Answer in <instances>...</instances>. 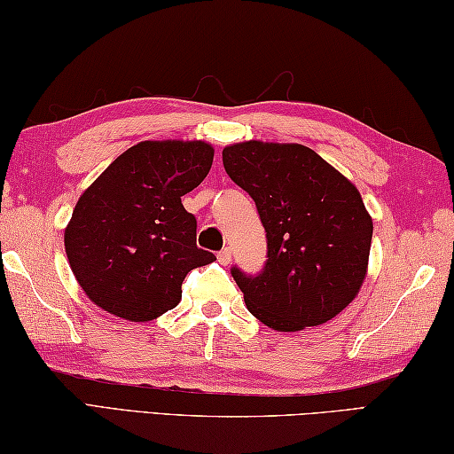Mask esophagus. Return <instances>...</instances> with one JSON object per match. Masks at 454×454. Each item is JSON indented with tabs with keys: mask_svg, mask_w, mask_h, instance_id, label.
<instances>
[{
	"mask_svg": "<svg viewBox=\"0 0 454 454\" xmlns=\"http://www.w3.org/2000/svg\"><path fill=\"white\" fill-rule=\"evenodd\" d=\"M231 256H233V253H231L229 247H225V249H221V251L217 253V259H219V262H221V264H225V267H227V264L231 262Z\"/></svg>",
	"mask_w": 454,
	"mask_h": 454,
	"instance_id": "esophagus-1",
	"label": "esophagus"
}]
</instances>
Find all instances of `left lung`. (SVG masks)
I'll return each mask as SVG.
<instances>
[{"instance_id": "left-lung-1", "label": "left lung", "mask_w": 454, "mask_h": 454, "mask_svg": "<svg viewBox=\"0 0 454 454\" xmlns=\"http://www.w3.org/2000/svg\"><path fill=\"white\" fill-rule=\"evenodd\" d=\"M223 166L267 231L259 275L231 269L249 312L278 332L338 316L360 293L372 247L356 185L302 144L239 142L223 150Z\"/></svg>"}]
</instances>
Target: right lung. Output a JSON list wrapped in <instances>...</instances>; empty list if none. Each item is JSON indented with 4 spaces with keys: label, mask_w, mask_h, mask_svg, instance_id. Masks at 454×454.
Here are the masks:
<instances>
[{
    "label": "right lung",
    "mask_w": 454,
    "mask_h": 454,
    "mask_svg": "<svg viewBox=\"0 0 454 454\" xmlns=\"http://www.w3.org/2000/svg\"><path fill=\"white\" fill-rule=\"evenodd\" d=\"M213 164L207 142H140L121 153L76 201L65 229L71 270L90 301L130 322L182 301V282L215 261L195 245L198 221L182 195Z\"/></svg>",
    "instance_id": "1"
}]
</instances>
